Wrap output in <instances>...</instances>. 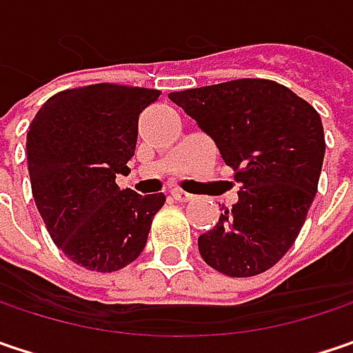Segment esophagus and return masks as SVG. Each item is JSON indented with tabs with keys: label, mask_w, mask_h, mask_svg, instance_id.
<instances>
[{
	"label": "esophagus",
	"mask_w": 353,
	"mask_h": 353,
	"mask_svg": "<svg viewBox=\"0 0 353 353\" xmlns=\"http://www.w3.org/2000/svg\"><path fill=\"white\" fill-rule=\"evenodd\" d=\"M172 196L176 198L177 202H190V200H194V196L188 194V192H183V190H172Z\"/></svg>",
	"instance_id": "obj_1"
}]
</instances>
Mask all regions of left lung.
Returning <instances> with one entry per match:
<instances>
[{"mask_svg":"<svg viewBox=\"0 0 353 353\" xmlns=\"http://www.w3.org/2000/svg\"><path fill=\"white\" fill-rule=\"evenodd\" d=\"M170 99L214 139L241 183L239 202L198 239L204 263L236 279L269 271L299 236L317 194L325 155L319 112L265 79L188 88Z\"/></svg>","mask_w":353,"mask_h":353,"instance_id":"8db88e82","label":"left lung"}]
</instances>
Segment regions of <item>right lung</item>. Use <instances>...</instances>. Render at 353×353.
Segmentation results:
<instances>
[{
  "mask_svg": "<svg viewBox=\"0 0 353 353\" xmlns=\"http://www.w3.org/2000/svg\"><path fill=\"white\" fill-rule=\"evenodd\" d=\"M159 90L88 84L50 97L28 129L32 196L54 244L86 271L125 269L143 252L163 194L121 190L139 114Z\"/></svg>",
  "mask_w": 353,
  "mask_h": 353,
  "instance_id": "right-lung-1",
  "label": "right lung"
}]
</instances>
